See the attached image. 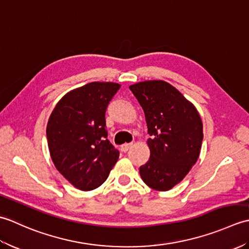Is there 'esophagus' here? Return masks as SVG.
<instances>
[{
	"label": "esophagus",
	"instance_id": "1",
	"mask_svg": "<svg viewBox=\"0 0 249 249\" xmlns=\"http://www.w3.org/2000/svg\"><path fill=\"white\" fill-rule=\"evenodd\" d=\"M131 145H133V143H124L123 145L121 146V150L123 151L124 153H125V152H127V151L130 149V146H131Z\"/></svg>",
	"mask_w": 249,
	"mask_h": 249
}]
</instances>
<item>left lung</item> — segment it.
<instances>
[{
  "mask_svg": "<svg viewBox=\"0 0 249 249\" xmlns=\"http://www.w3.org/2000/svg\"><path fill=\"white\" fill-rule=\"evenodd\" d=\"M144 111L151 155L139 169L147 186L166 192L186 177L198 160L203 125L195 106L162 80L129 87Z\"/></svg>",
  "mask_w": 249,
  "mask_h": 249,
  "instance_id": "left-lung-1",
  "label": "left lung"
}]
</instances>
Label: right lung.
Returning a JSON list of instances; mask_svg holds the SVG:
<instances>
[{
  "label": "right lung",
  "mask_w": 249,
  "mask_h": 249,
  "mask_svg": "<svg viewBox=\"0 0 249 249\" xmlns=\"http://www.w3.org/2000/svg\"><path fill=\"white\" fill-rule=\"evenodd\" d=\"M121 86L91 82L68 92L47 124L51 160L68 182L80 190L99 187L119 160L107 139L106 110Z\"/></svg>",
  "instance_id": "obj_1"
}]
</instances>
